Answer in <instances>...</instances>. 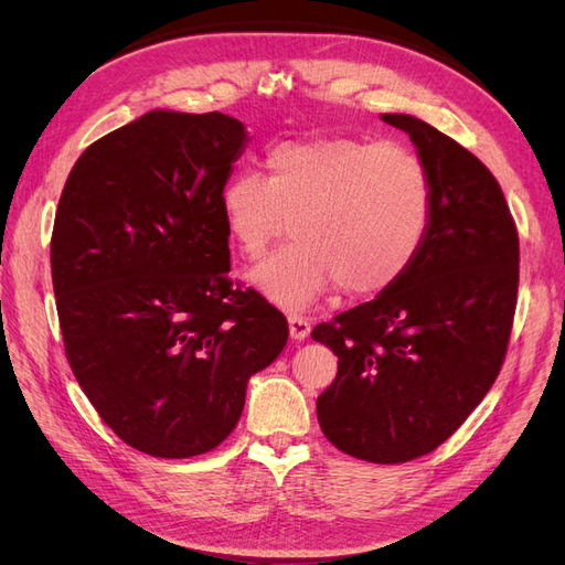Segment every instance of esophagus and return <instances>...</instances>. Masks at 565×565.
<instances>
[{
    "label": "esophagus",
    "mask_w": 565,
    "mask_h": 565,
    "mask_svg": "<svg viewBox=\"0 0 565 565\" xmlns=\"http://www.w3.org/2000/svg\"><path fill=\"white\" fill-rule=\"evenodd\" d=\"M287 322H289V337H292L295 341H303L306 337H309V332H311L309 318L297 316V313H289Z\"/></svg>",
    "instance_id": "34e87169"
}]
</instances>
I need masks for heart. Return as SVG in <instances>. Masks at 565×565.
<instances>
[{
	"label": "heart",
	"instance_id": "obj_1",
	"mask_svg": "<svg viewBox=\"0 0 565 565\" xmlns=\"http://www.w3.org/2000/svg\"><path fill=\"white\" fill-rule=\"evenodd\" d=\"M218 210L245 259L292 228L297 243L270 254L249 280L299 311L337 285L349 297L396 285L429 235L434 188L424 160L403 143L316 136L268 148L266 179L231 177Z\"/></svg>",
	"mask_w": 565,
	"mask_h": 565
}]
</instances>
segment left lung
I'll return each mask as SVG.
<instances>
[{
    "mask_svg": "<svg viewBox=\"0 0 565 565\" xmlns=\"http://www.w3.org/2000/svg\"><path fill=\"white\" fill-rule=\"evenodd\" d=\"M429 169L434 214L405 276L320 322L339 358L316 403L334 448L374 465L434 452L502 370L519 292V233L502 188L473 152L413 115L386 113Z\"/></svg>",
    "mask_w": 565,
    "mask_h": 565,
    "instance_id": "1",
    "label": "left lung"
}]
</instances>
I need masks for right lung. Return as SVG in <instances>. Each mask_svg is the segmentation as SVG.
Here are the masks:
<instances>
[{
  "label": "right lung",
  "mask_w": 565,
  "mask_h": 565,
  "mask_svg": "<svg viewBox=\"0 0 565 565\" xmlns=\"http://www.w3.org/2000/svg\"><path fill=\"white\" fill-rule=\"evenodd\" d=\"M247 143L224 113L150 110L75 162L51 233L67 363L110 429L152 457L214 450L287 320L228 278L221 188Z\"/></svg>",
  "instance_id": "right-lung-1"
}]
</instances>
